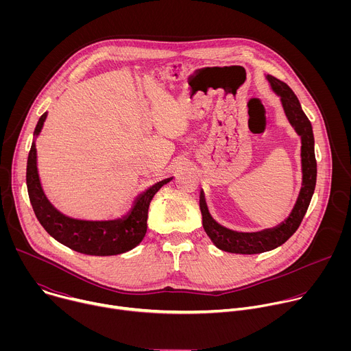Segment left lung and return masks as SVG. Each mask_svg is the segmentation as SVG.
I'll return each instance as SVG.
<instances>
[{
  "mask_svg": "<svg viewBox=\"0 0 351 351\" xmlns=\"http://www.w3.org/2000/svg\"><path fill=\"white\" fill-rule=\"evenodd\" d=\"M274 91L280 95L285 112L294 126L295 132L302 136V165H303V187L300 190L297 203L289 218L274 229H267L257 233H239L229 230L217 223L207 208L204 193L199 194V210L203 215V226L213 243L222 252L234 254H260L282 245L302 223L317 183V160L314 152V133L307 115L304 114L298 98L293 90L282 80L267 76Z\"/></svg>",
  "mask_w": 351,
  "mask_h": 351,
  "instance_id": "obj_1",
  "label": "left lung"
}]
</instances>
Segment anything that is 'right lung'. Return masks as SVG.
<instances>
[{"label":"right lung","instance_id":"obj_1","mask_svg":"<svg viewBox=\"0 0 351 351\" xmlns=\"http://www.w3.org/2000/svg\"><path fill=\"white\" fill-rule=\"evenodd\" d=\"M47 112L40 117L36 125V136L40 133ZM36 157V145L33 143L27 157L26 183L30 203L38 222L57 241L87 256H117L140 244L147 232L149 203L154 194L172 179H164L145 190L137 198L132 213L123 219L107 222L77 221L62 215L49 204L38 180Z\"/></svg>","mask_w":351,"mask_h":351}]
</instances>
